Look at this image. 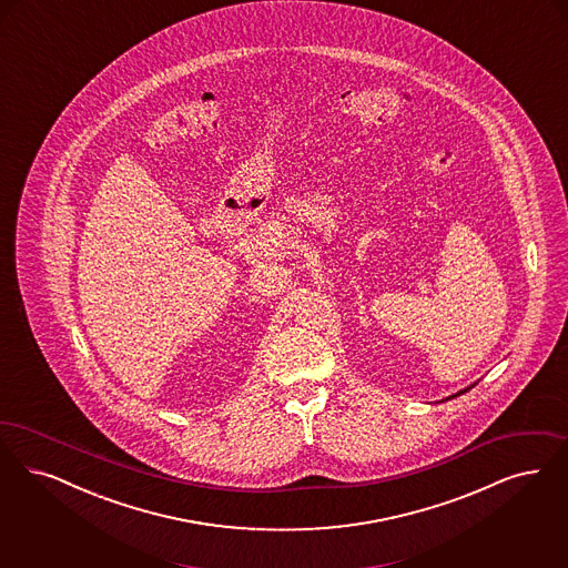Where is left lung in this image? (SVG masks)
Here are the masks:
<instances>
[{
	"instance_id": "left-lung-1",
	"label": "left lung",
	"mask_w": 568,
	"mask_h": 568,
	"mask_svg": "<svg viewBox=\"0 0 568 568\" xmlns=\"http://www.w3.org/2000/svg\"><path fill=\"white\" fill-rule=\"evenodd\" d=\"M453 397H456V395H453Z\"/></svg>"
}]
</instances>
